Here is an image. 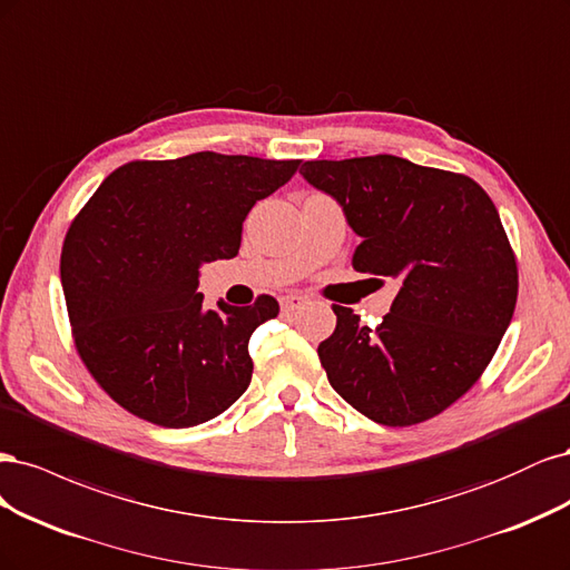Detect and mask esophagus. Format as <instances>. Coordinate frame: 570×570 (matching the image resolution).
Masks as SVG:
<instances>
[{"mask_svg":"<svg viewBox=\"0 0 570 570\" xmlns=\"http://www.w3.org/2000/svg\"><path fill=\"white\" fill-rule=\"evenodd\" d=\"M279 303H282L284 312H293V309H301L307 303V298L298 296V293H288V296L279 298Z\"/></svg>","mask_w":570,"mask_h":570,"instance_id":"1","label":"esophagus"}]
</instances>
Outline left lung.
<instances>
[{
    "label": "left lung",
    "instance_id": "obj_1",
    "mask_svg": "<svg viewBox=\"0 0 570 570\" xmlns=\"http://www.w3.org/2000/svg\"><path fill=\"white\" fill-rule=\"evenodd\" d=\"M301 175L362 236L353 267L400 282L374 332L332 305L336 328L317 347L328 383L383 426L445 412L481 379L517 307V255L498 208L471 177L389 154L307 160Z\"/></svg>",
    "mask_w": 570,
    "mask_h": 570
}]
</instances>
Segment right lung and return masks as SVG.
Masks as SVG:
<instances>
[{"label": "right lung", "mask_w": 570, "mask_h": 570, "mask_svg": "<svg viewBox=\"0 0 570 570\" xmlns=\"http://www.w3.org/2000/svg\"><path fill=\"white\" fill-rule=\"evenodd\" d=\"M301 160L200 151L132 160L72 219L61 250L70 332L89 374L122 410L165 429L223 414L253 376L250 334L279 315L258 296L204 305L198 267L229 261L261 198Z\"/></svg>", "instance_id": "obj_1"}]
</instances>
